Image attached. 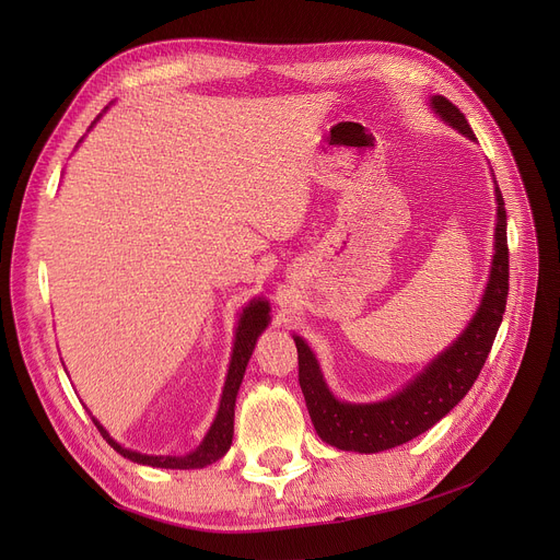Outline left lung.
Returning <instances> with one entry per match:
<instances>
[{
    "label": "left lung",
    "mask_w": 560,
    "mask_h": 560,
    "mask_svg": "<svg viewBox=\"0 0 560 560\" xmlns=\"http://www.w3.org/2000/svg\"><path fill=\"white\" fill-rule=\"evenodd\" d=\"M431 106L450 127H454L469 140H477L472 127L465 120V115L447 97L433 95ZM494 199V256L483 300L465 331L397 395L374 404L338 401L327 388L325 376L319 372L311 347L300 336H295L300 386L306 399L311 422L327 445L359 454L393 450L429 431L472 388L490 354L499 325H502L509 298L506 209L502 190L497 186Z\"/></svg>",
    "instance_id": "8db88e82"
}]
</instances>
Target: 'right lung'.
I'll return each mask as SVG.
<instances>
[{"label": "right lung", "mask_w": 560, "mask_h": 560, "mask_svg": "<svg viewBox=\"0 0 560 560\" xmlns=\"http://www.w3.org/2000/svg\"><path fill=\"white\" fill-rule=\"evenodd\" d=\"M270 322V304L265 300H254L243 308V315L238 319V329H235V342H233V354H231V363H229V372H226V381H224V390H222V399H220V408L218 416L206 433V438L201 440V445L186 454V456H147V454H138L131 450H125L122 445H117L115 440L106 433V429L93 418L95 427L100 429V433L104 435L106 443L117 452L122 454L125 458L140 463V465H152V467H167V469H197V467H206L215 460H220L233 440V408H235V395L241 390L243 376H245V368L252 359V351L256 345V338L260 336V331L268 327Z\"/></svg>", "instance_id": "obj_1"}]
</instances>
